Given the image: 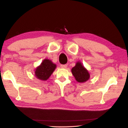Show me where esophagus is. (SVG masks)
I'll return each mask as SVG.
<instances>
[{"label":"esophagus","mask_w":128,"mask_h":128,"mask_svg":"<svg viewBox=\"0 0 128 128\" xmlns=\"http://www.w3.org/2000/svg\"><path fill=\"white\" fill-rule=\"evenodd\" d=\"M61 67L62 68H66L67 67V65L66 64H64V65H61Z\"/></svg>","instance_id":"1"}]
</instances>
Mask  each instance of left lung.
I'll use <instances>...</instances> for the list:
<instances>
[{"label":"left lung","mask_w":128,"mask_h":128,"mask_svg":"<svg viewBox=\"0 0 128 128\" xmlns=\"http://www.w3.org/2000/svg\"><path fill=\"white\" fill-rule=\"evenodd\" d=\"M72 73L78 82L83 83L88 80L90 77L88 70L80 62H76V66L72 68Z\"/></svg>","instance_id":"8db88e82"}]
</instances>
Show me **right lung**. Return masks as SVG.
I'll return each mask as SVG.
<instances>
[{
    "mask_svg": "<svg viewBox=\"0 0 128 128\" xmlns=\"http://www.w3.org/2000/svg\"><path fill=\"white\" fill-rule=\"evenodd\" d=\"M56 67V64H54L52 61L45 59L42 61L40 65L36 68L35 70V75L38 79L46 80L51 76Z\"/></svg>",
    "mask_w": 128,
    "mask_h": 128,
    "instance_id": "obj_1",
    "label": "right lung"
}]
</instances>
